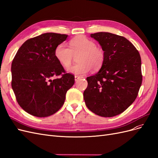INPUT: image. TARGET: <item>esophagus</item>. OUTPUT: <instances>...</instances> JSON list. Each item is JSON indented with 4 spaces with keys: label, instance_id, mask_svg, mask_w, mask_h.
<instances>
[{
    "label": "esophagus",
    "instance_id": "esophagus-1",
    "mask_svg": "<svg viewBox=\"0 0 158 158\" xmlns=\"http://www.w3.org/2000/svg\"><path fill=\"white\" fill-rule=\"evenodd\" d=\"M81 78H82V76H74V80H75L76 82V81H78V80L81 79Z\"/></svg>",
    "mask_w": 158,
    "mask_h": 158
}]
</instances>
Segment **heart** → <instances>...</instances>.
Returning <instances> with one entry per match:
<instances>
[{"instance_id": "1", "label": "heart", "mask_w": 158, "mask_h": 158, "mask_svg": "<svg viewBox=\"0 0 158 158\" xmlns=\"http://www.w3.org/2000/svg\"><path fill=\"white\" fill-rule=\"evenodd\" d=\"M79 54L77 60L79 63L69 67L74 55ZM56 60L69 73L75 75L87 74L92 68L98 70L101 68L104 59L105 52L100 47H96L95 42L85 36H78L74 38L69 43V47L64 44L57 45L55 50Z\"/></svg>"}]
</instances>
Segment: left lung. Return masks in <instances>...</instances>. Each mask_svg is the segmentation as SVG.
<instances>
[{"label":"left lung","mask_w":158,"mask_h":158,"mask_svg":"<svg viewBox=\"0 0 158 158\" xmlns=\"http://www.w3.org/2000/svg\"><path fill=\"white\" fill-rule=\"evenodd\" d=\"M90 36L101 45L105 59L98 73L86 78L84 99L94 113L112 117L125 111L137 97L142 81L140 55L124 37L108 32Z\"/></svg>","instance_id":"8db88e82"}]
</instances>
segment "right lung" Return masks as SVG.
<instances>
[{
    "mask_svg": "<svg viewBox=\"0 0 158 158\" xmlns=\"http://www.w3.org/2000/svg\"><path fill=\"white\" fill-rule=\"evenodd\" d=\"M68 35L45 33L27 40L11 66L12 88L20 106L37 117L52 115L63 106L74 76L66 73L55 55L56 47ZM61 75L59 79L52 78Z\"/></svg>",
    "mask_w": 158,
    "mask_h": 158,
    "instance_id": "1",
    "label": "right lung"
}]
</instances>
